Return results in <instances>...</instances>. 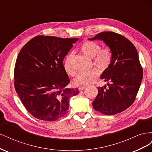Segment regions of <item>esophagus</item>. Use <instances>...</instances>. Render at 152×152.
<instances>
[{
  "mask_svg": "<svg viewBox=\"0 0 152 152\" xmlns=\"http://www.w3.org/2000/svg\"><path fill=\"white\" fill-rule=\"evenodd\" d=\"M87 87H86V86H83V87H80L79 88V91H83L84 89H85Z\"/></svg>",
  "mask_w": 152,
  "mask_h": 152,
  "instance_id": "obj_1",
  "label": "esophagus"
}]
</instances>
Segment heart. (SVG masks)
Wrapping results in <instances>:
<instances>
[{"label":"heart","instance_id":"obj_1","mask_svg":"<svg viewBox=\"0 0 152 152\" xmlns=\"http://www.w3.org/2000/svg\"><path fill=\"white\" fill-rule=\"evenodd\" d=\"M80 49L86 56L93 59V65L100 70H104L111 64L112 53L109 47L101 48V45L92 41H85L82 43ZM74 58L73 53H70L66 56L64 68L69 75L74 76L76 74L75 68L73 66L72 63ZM99 76V73L95 70L87 72H81L73 80V84L76 86L83 87L94 83Z\"/></svg>","mask_w":152,"mask_h":152}]
</instances>
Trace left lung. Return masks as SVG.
<instances>
[{
	"instance_id": "8db88e82",
	"label": "left lung",
	"mask_w": 152,
	"mask_h": 152,
	"mask_svg": "<svg viewBox=\"0 0 152 152\" xmlns=\"http://www.w3.org/2000/svg\"><path fill=\"white\" fill-rule=\"evenodd\" d=\"M96 39L103 40L111 49L112 61L101 76L108 82V88L98 87L93 106L96 111L112 115L124 111L134 103L143 72L135 46L125 37L113 31H103L89 40Z\"/></svg>"
}]
</instances>
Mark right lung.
<instances>
[{"label": "right lung", "instance_id": "right-lung-1", "mask_svg": "<svg viewBox=\"0 0 152 152\" xmlns=\"http://www.w3.org/2000/svg\"><path fill=\"white\" fill-rule=\"evenodd\" d=\"M77 38L38 35L20 51L14 85L26 110L39 120L52 122L68 113L69 100L79 93L68 89L63 61Z\"/></svg>", "mask_w": 152, "mask_h": 152}]
</instances>
